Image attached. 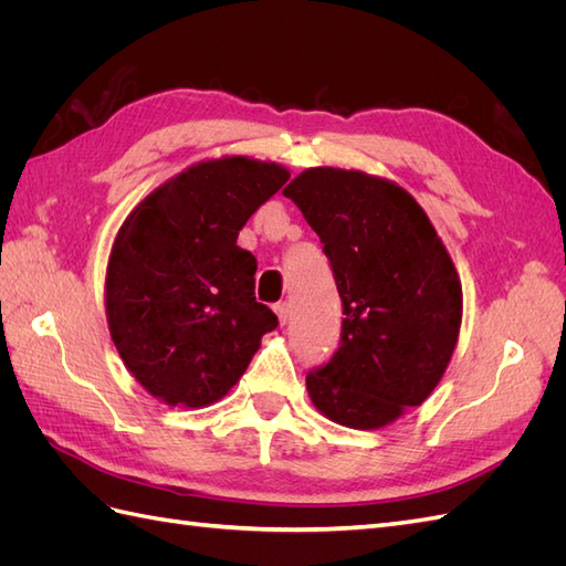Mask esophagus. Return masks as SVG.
<instances>
[{
	"label": "esophagus",
	"mask_w": 566,
	"mask_h": 566,
	"mask_svg": "<svg viewBox=\"0 0 566 566\" xmlns=\"http://www.w3.org/2000/svg\"><path fill=\"white\" fill-rule=\"evenodd\" d=\"M273 310H276L281 325H285V323H287V318H290V304H287V302H279L276 306H273Z\"/></svg>",
	"instance_id": "obj_1"
}]
</instances>
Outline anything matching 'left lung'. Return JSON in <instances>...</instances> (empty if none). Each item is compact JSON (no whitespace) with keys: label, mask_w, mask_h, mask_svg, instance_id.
<instances>
[{"label":"left lung","mask_w":566,"mask_h":566,"mask_svg":"<svg viewBox=\"0 0 566 566\" xmlns=\"http://www.w3.org/2000/svg\"><path fill=\"white\" fill-rule=\"evenodd\" d=\"M283 196L318 233L345 314L339 349L306 375V389L328 420L378 430L420 406L447 370L462 318L458 271L394 181L312 167Z\"/></svg>","instance_id":"obj_1"}]
</instances>
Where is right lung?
<instances>
[{"mask_svg":"<svg viewBox=\"0 0 566 566\" xmlns=\"http://www.w3.org/2000/svg\"><path fill=\"white\" fill-rule=\"evenodd\" d=\"M287 179L276 163L205 160L119 227L106 271L111 337L136 382L167 406L219 401L279 325L254 300L256 260L235 241Z\"/></svg>","mask_w":566,"mask_h":566,"instance_id":"1","label":"right lung"}]
</instances>
